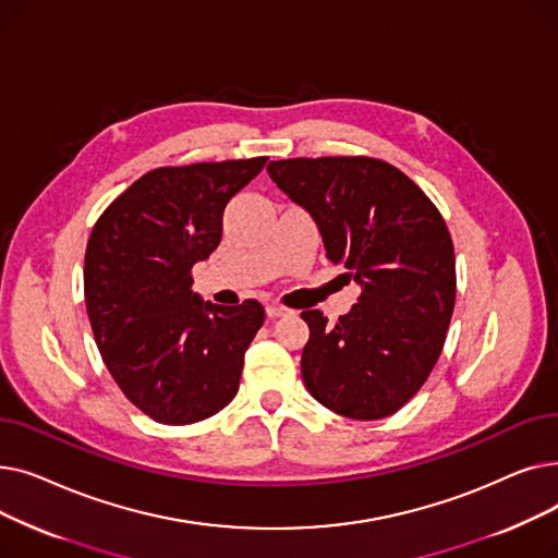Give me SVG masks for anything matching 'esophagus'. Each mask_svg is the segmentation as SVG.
Returning <instances> with one entry per match:
<instances>
[{
    "label": "esophagus",
    "instance_id": "1",
    "mask_svg": "<svg viewBox=\"0 0 558 558\" xmlns=\"http://www.w3.org/2000/svg\"><path fill=\"white\" fill-rule=\"evenodd\" d=\"M284 314H289V310L284 305H280V303H269L267 305V316L278 318V316H284Z\"/></svg>",
    "mask_w": 558,
    "mask_h": 558
}]
</instances>
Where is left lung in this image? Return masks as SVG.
I'll return each instance as SVG.
<instances>
[{
  "mask_svg": "<svg viewBox=\"0 0 558 558\" xmlns=\"http://www.w3.org/2000/svg\"><path fill=\"white\" fill-rule=\"evenodd\" d=\"M267 171L312 215L328 259L362 289L335 326L318 310L301 314L310 326L301 357L307 391L345 418L396 414L429 377L454 310V246L441 213L377 158H291Z\"/></svg>",
  "mask_w": 558,
  "mask_h": 558,
  "instance_id": "left-lung-1",
  "label": "left lung"
}]
</instances>
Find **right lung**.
<instances>
[{
	"instance_id": "obj_1",
	"label": "right lung",
	"mask_w": 558,
	"mask_h": 558,
	"mask_svg": "<svg viewBox=\"0 0 558 558\" xmlns=\"http://www.w3.org/2000/svg\"><path fill=\"white\" fill-rule=\"evenodd\" d=\"M267 160L146 171L108 205L87 240L85 307L101 360L124 396L158 423L210 418L238 396L264 307L203 303L192 291V267L219 246L228 201Z\"/></svg>"
}]
</instances>
